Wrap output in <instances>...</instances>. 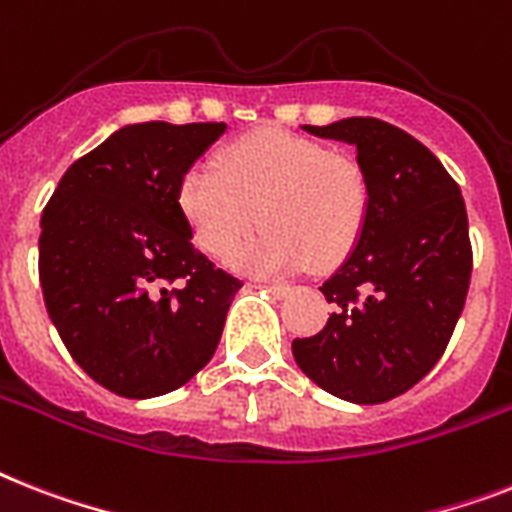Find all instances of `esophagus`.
I'll list each match as a JSON object with an SVG mask.
<instances>
[{
    "mask_svg": "<svg viewBox=\"0 0 512 512\" xmlns=\"http://www.w3.org/2000/svg\"><path fill=\"white\" fill-rule=\"evenodd\" d=\"M265 289H268V292L273 294V297H276V299H284L286 294L292 292V289H289V286H278V284H273V286H265Z\"/></svg>",
    "mask_w": 512,
    "mask_h": 512,
    "instance_id": "34e87169",
    "label": "esophagus"
}]
</instances>
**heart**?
<instances>
[{
	"label": "heart",
	"instance_id": "heart-1",
	"mask_svg": "<svg viewBox=\"0 0 512 512\" xmlns=\"http://www.w3.org/2000/svg\"><path fill=\"white\" fill-rule=\"evenodd\" d=\"M178 210L207 255L228 257L254 220L264 231L231 257L249 276H292L350 255L371 210L365 168L342 149L263 128L220 149L215 170L191 168Z\"/></svg>",
	"mask_w": 512,
	"mask_h": 512
}]
</instances>
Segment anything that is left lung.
Wrapping results in <instances>:
<instances>
[{
	"label": "left lung",
	"mask_w": 512,
	"mask_h": 512,
	"mask_svg": "<svg viewBox=\"0 0 512 512\" xmlns=\"http://www.w3.org/2000/svg\"><path fill=\"white\" fill-rule=\"evenodd\" d=\"M302 131L355 147L371 210L321 286L336 310L321 334L294 339V360L339 400L378 405L434 368L463 313L473 268L463 194L421 141L384 120L344 118Z\"/></svg>",
	"instance_id": "left-lung-1"
}]
</instances>
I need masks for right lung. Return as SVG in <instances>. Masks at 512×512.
Returning a JSON list of instances; mask_svg holds the SVG:
<instances>
[{"mask_svg": "<svg viewBox=\"0 0 512 512\" xmlns=\"http://www.w3.org/2000/svg\"><path fill=\"white\" fill-rule=\"evenodd\" d=\"M226 123H128L65 170L41 213L47 313L83 371L131 400L197 376L242 281L215 268L178 210V184Z\"/></svg>", "mask_w": 512, "mask_h": 512, "instance_id": "right-lung-1", "label": "right lung"}]
</instances>
